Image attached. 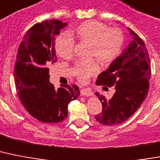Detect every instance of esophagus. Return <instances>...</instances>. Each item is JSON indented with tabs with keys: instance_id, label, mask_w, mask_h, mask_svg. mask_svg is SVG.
<instances>
[{
	"instance_id": "obj_1",
	"label": "esophagus",
	"mask_w": 160,
	"mask_h": 160,
	"mask_svg": "<svg viewBox=\"0 0 160 160\" xmlns=\"http://www.w3.org/2000/svg\"><path fill=\"white\" fill-rule=\"evenodd\" d=\"M80 93H81V95L83 96H90L93 94V92H92L91 90H89V89H84L80 90Z\"/></svg>"
}]
</instances>
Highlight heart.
<instances>
[{
	"instance_id": "obj_1",
	"label": "heart",
	"mask_w": 160,
	"mask_h": 160,
	"mask_svg": "<svg viewBox=\"0 0 160 160\" xmlns=\"http://www.w3.org/2000/svg\"><path fill=\"white\" fill-rule=\"evenodd\" d=\"M72 34L81 42H90L89 57L95 58L102 65H108L120 55L124 35L118 28H108L102 22L85 21L78 25ZM75 41L69 34L59 35L55 40V48L62 58L69 59L73 55ZM98 65L94 60L82 61L75 66V74L80 82L86 83L90 76L98 72Z\"/></svg>"
}]
</instances>
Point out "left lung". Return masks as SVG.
<instances>
[{
	"label": "left lung",
	"mask_w": 160,
	"mask_h": 160,
	"mask_svg": "<svg viewBox=\"0 0 160 160\" xmlns=\"http://www.w3.org/2000/svg\"><path fill=\"white\" fill-rule=\"evenodd\" d=\"M133 40L122 55L98 75L96 84L114 86L115 93L110 99L96 92L102 102V110L96 121L106 126L120 124L127 121L141 107L150 89L151 74L150 58L145 42L131 28Z\"/></svg>",
	"instance_id": "left-lung-1"
}]
</instances>
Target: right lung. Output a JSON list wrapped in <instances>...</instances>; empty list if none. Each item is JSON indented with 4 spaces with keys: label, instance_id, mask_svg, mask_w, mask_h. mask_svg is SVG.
Listing matches in <instances>:
<instances>
[{
    "label": "right lung",
    "instance_id": "add662e5",
    "mask_svg": "<svg viewBox=\"0 0 160 160\" xmlns=\"http://www.w3.org/2000/svg\"><path fill=\"white\" fill-rule=\"evenodd\" d=\"M67 25L57 19L35 24L18 48L14 73L17 93L28 113L42 122H62L67 118L68 103L80 95L76 84L55 89L49 82L48 67L58 60L55 36Z\"/></svg>",
    "mask_w": 160,
    "mask_h": 160
}]
</instances>
